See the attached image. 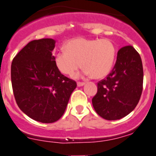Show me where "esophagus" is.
Wrapping results in <instances>:
<instances>
[{
	"label": "esophagus",
	"instance_id": "esophagus-1",
	"mask_svg": "<svg viewBox=\"0 0 156 156\" xmlns=\"http://www.w3.org/2000/svg\"><path fill=\"white\" fill-rule=\"evenodd\" d=\"M85 84L84 82H77V86L78 87H81V86H83Z\"/></svg>",
	"mask_w": 156,
	"mask_h": 156
}]
</instances>
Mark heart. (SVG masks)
Returning <instances> with one entry per match:
<instances>
[{
	"instance_id": "heart-1",
	"label": "heart",
	"mask_w": 156,
	"mask_h": 156,
	"mask_svg": "<svg viewBox=\"0 0 156 156\" xmlns=\"http://www.w3.org/2000/svg\"><path fill=\"white\" fill-rule=\"evenodd\" d=\"M65 50L55 57L56 66L62 74L73 75L82 65L83 75L95 79L110 73L117 53L114 43L107 38H73L65 43Z\"/></svg>"
}]
</instances>
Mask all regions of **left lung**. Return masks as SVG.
Masks as SVG:
<instances>
[{
	"label": "left lung",
	"mask_w": 156,
	"mask_h": 156,
	"mask_svg": "<svg viewBox=\"0 0 156 156\" xmlns=\"http://www.w3.org/2000/svg\"><path fill=\"white\" fill-rule=\"evenodd\" d=\"M143 80V65L139 53L132 46L121 48L111 73L97 84L98 91L92 98L94 110L109 121L126 117L139 102Z\"/></svg>",
	"instance_id": "obj_1"
}]
</instances>
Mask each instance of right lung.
Returning <instances> with one entry per match:
<instances>
[{
	"instance_id": "1",
	"label": "right lung",
	"mask_w": 156,
	"mask_h": 156,
	"mask_svg": "<svg viewBox=\"0 0 156 156\" xmlns=\"http://www.w3.org/2000/svg\"><path fill=\"white\" fill-rule=\"evenodd\" d=\"M55 41L42 38L28 42L12 60L11 80L17 105L30 118L53 123L62 118L75 80L61 73L52 51Z\"/></svg>"
}]
</instances>
